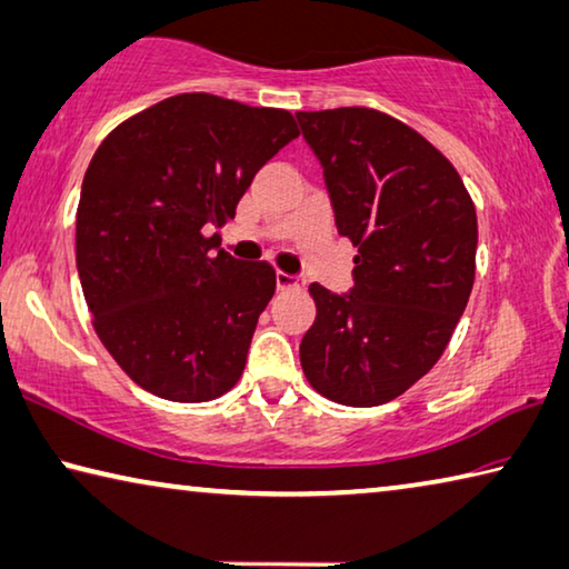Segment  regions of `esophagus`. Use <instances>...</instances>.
Listing matches in <instances>:
<instances>
[{
	"instance_id": "1",
	"label": "esophagus",
	"mask_w": 569,
	"mask_h": 569,
	"mask_svg": "<svg viewBox=\"0 0 569 569\" xmlns=\"http://www.w3.org/2000/svg\"><path fill=\"white\" fill-rule=\"evenodd\" d=\"M276 286H278V291H291V288L303 286V278L288 276V273H276Z\"/></svg>"
}]
</instances>
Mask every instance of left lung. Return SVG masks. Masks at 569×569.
<instances>
[{
  "instance_id": "left-lung-1",
  "label": "left lung",
  "mask_w": 569,
  "mask_h": 569,
  "mask_svg": "<svg viewBox=\"0 0 569 569\" xmlns=\"http://www.w3.org/2000/svg\"><path fill=\"white\" fill-rule=\"evenodd\" d=\"M296 119L339 236L359 250L347 293L309 288L317 321L301 367L323 398L372 408L428 375L453 337L476 276V207L453 164L392 116L333 108Z\"/></svg>"
}]
</instances>
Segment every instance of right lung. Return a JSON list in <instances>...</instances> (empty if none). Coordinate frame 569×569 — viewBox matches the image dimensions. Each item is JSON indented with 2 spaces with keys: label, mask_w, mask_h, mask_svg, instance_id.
<instances>
[{
  "label": "right lung",
  "mask_w": 569,
  "mask_h": 569,
  "mask_svg": "<svg viewBox=\"0 0 569 569\" xmlns=\"http://www.w3.org/2000/svg\"><path fill=\"white\" fill-rule=\"evenodd\" d=\"M299 137L281 108L182 93L123 121L90 159L78 276L103 347L143 390L207 402L236 387L276 270L218 250L252 177Z\"/></svg>",
  "instance_id": "1"
}]
</instances>
